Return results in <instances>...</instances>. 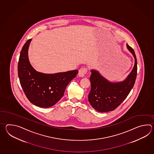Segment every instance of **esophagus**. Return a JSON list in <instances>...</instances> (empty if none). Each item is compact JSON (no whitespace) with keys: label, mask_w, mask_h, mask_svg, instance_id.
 I'll return each instance as SVG.
<instances>
[{"label":"esophagus","mask_w":154,"mask_h":154,"mask_svg":"<svg viewBox=\"0 0 154 154\" xmlns=\"http://www.w3.org/2000/svg\"><path fill=\"white\" fill-rule=\"evenodd\" d=\"M88 68H85V67H82L81 69L79 70V75L80 77H84L85 76V74L88 72Z\"/></svg>","instance_id":"obj_1"}]
</instances>
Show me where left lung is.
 Returning <instances> with one entry per match:
<instances>
[{"label":"left lung","instance_id":"left-lung-1","mask_svg":"<svg viewBox=\"0 0 154 154\" xmlns=\"http://www.w3.org/2000/svg\"><path fill=\"white\" fill-rule=\"evenodd\" d=\"M128 50L134 56L135 64L131 73L125 81L111 82L95 70H91L90 78L91 90L88 101L92 107L100 112L115 110L121 104L134 86L137 75V61L133 49L127 44Z\"/></svg>","mask_w":154,"mask_h":154}]
</instances>
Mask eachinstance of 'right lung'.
I'll return each mask as SVG.
<instances>
[{"label": "right lung", "instance_id": "1", "mask_svg": "<svg viewBox=\"0 0 154 154\" xmlns=\"http://www.w3.org/2000/svg\"><path fill=\"white\" fill-rule=\"evenodd\" d=\"M31 39L24 44L18 62L20 84L27 98L33 105L47 108L55 105L64 95L66 87L75 77L78 70L47 74L38 72L31 66L28 48Z\"/></svg>", "mask_w": 154, "mask_h": 154}]
</instances>
